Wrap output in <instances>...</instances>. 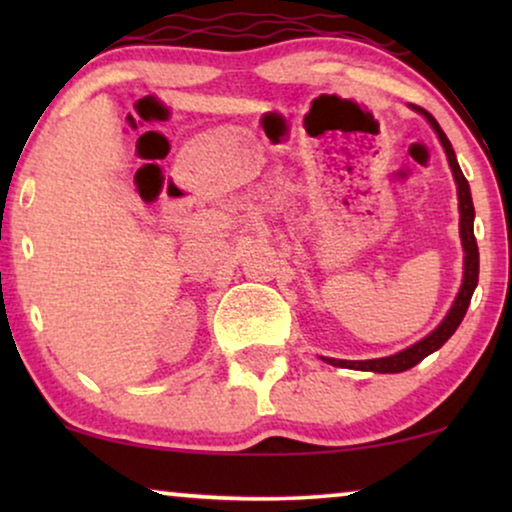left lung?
<instances>
[{
  "label": "left lung",
  "instance_id": "1",
  "mask_svg": "<svg viewBox=\"0 0 512 512\" xmlns=\"http://www.w3.org/2000/svg\"><path fill=\"white\" fill-rule=\"evenodd\" d=\"M410 107L415 109L417 114H422L426 121H429L431 128L436 130L440 144H443V149H445L447 163H450L454 184H457L459 237H461V247H464V279H461V289L457 293V298H454L450 312L445 314V319L440 321V324L433 328V331L426 335V338L415 342V345L403 349V352H396L391 356H382V359H368V361H345V359H331V356H321V359H324L326 363H331V366L352 368V370H370V373H403V370H410L412 366H417L419 361L426 359V356L436 352V349L443 347L445 342L452 338V333L457 331L461 319H464L468 305H471L475 286H478L480 254H478V242H475V235H473L475 209H473L471 188H468V181H466L464 172H461V167L457 163V156H454L450 139H447V135L443 132V128L438 125L436 118H433L429 111H424L422 107H415V104H410Z\"/></svg>",
  "mask_w": 512,
  "mask_h": 512
}]
</instances>
